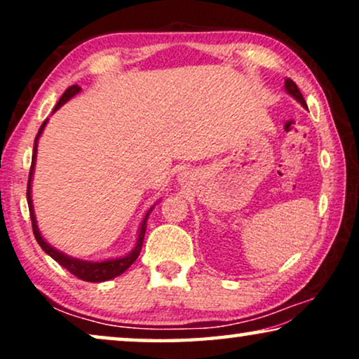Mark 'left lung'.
I'll return each instance as SVG.
<instances>
[{
  "instance_id": "left-lung-1",
  "label": "left lung",
  "mask_w": 359,
  "mask_h": 359,
  "mask_svg": "<svg viewBox=\"0 0 359 359\" xmlns=\"http://www.w3.org/2000/svg\"><path fill=\"white\" fill-rule=\"evenodd\" d=\"M284 88H286V91L289 93V95H291V96L294 97V100L301 102V104H302L304 107H307V104H306V100H304L302 93L299 91L297 85L291 80V78H286V83H284Z\"/></svg>"
}]
</instances>
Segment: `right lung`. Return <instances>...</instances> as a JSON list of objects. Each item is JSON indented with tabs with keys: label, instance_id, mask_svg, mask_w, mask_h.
<instances>
[{
	"label": "right lung",
	"instance_id": "obj_1",
	"mask_svg": "<svg viewBox=\"0 0 359 359\" xmlns=\"http://www.w3.org/2000/svg\"><path fill=\"white\" fill-rule=\"evenodd\" d=\"M81 88L78 85H73L70 88H67V91L63 93L60 100H58L57 106L53 107V112H55L58 107L65 104V102L70 100L76 95V93H80ZM47 121H43V124L41 126V129H39V134L36 135V140H34V151H32V163H31V171H29V181H27V204H29V214H31V220H32V232H34V237H36L37 243L41 245V248L46 252L48 257H52L53 259L58 264H62L63 268L67 269V271H70L73 276H76L78 279H83V281H88V283H102V281H107V279H112L116 276H119L126 271L127 268L130 266L132 263L135 262L137 257L140 255V250H142V243H144V237H145V229H147V219H149V215L151 212V209H149V212L145 214L144 220H142V225H140V232H139V238H137V243L134 250L129 255H126V257L122 258H116V259H106V262H83V259H76V258H72V257H67V255H63L55 250L53 247H50L46 240L42 238L41 232H39V227H37V220H36V215H34V205H32V198H31V181H32V175H34V166H36V155H37V142H39V137H41L43 127H46Z\"/></svg>",
	"mask_w": 359,
	"mask_h": 359
}]
</instances>
